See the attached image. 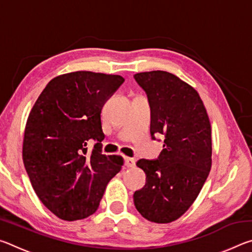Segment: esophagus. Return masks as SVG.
<instances>
[{
  "label": "esophagus",
  "instance_id": "esophagus-1",
  "mask_svg": "<svg viewBox=\"0 0 252 252\" xmlns=\"http://www.w3.org/2000/svg\"><path fill=\"white\" fill-rule=\"evenodd\" d=\"M125 164H126V168H133L135 165V159H134V158L126 157L125 158Z\"/></svg>",
  "mask_w": 252,
  "mask_h": 252
}]
</instances>
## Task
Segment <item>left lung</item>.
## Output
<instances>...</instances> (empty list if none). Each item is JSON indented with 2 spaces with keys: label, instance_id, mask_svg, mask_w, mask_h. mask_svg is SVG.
Wrapping results in <instances>:
<instances>
[{
  "label": "left lung",
  "instance_id": "8db88e82",
  "mask_svg": "<svg viewBox=\"0 0 252 252\" xmlns=\"http://www.w3.org/2000/svg\"><path fill=\"white\" fill-rule=\"evenodd\" d=\"M134 79L150 103L152 139L164 135L157 160L136 162L147 181L134 192V206L151 222L169 223L191 207L210 172L211 125L199 93L177 75L151 71Z\"/></svg>",
  "mask_w": 252,
  "mask_h": 252
}]
</instances>
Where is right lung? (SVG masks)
Wrapping results in <instances>:
<instances>
[{"instance_id": "right-lung-1", "label": "right lung", "mask_w": 252, "mask_h": 252, "mask_svg": "<svg viewBox=\"0 0 252 252\" xmlns=\"http://www.w3.org/2000/svg\"><path fill=\"white\" fill-rule=\"evenodd\" d=\"M121 75L76 71L46 84L29 114L23 163L41 202L58 218L84 219L99 207L123 158L101 153V110ZM90 139L97 141L87 150Z\"/></svg>"}]
</instances>
